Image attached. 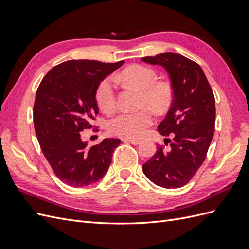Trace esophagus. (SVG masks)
<instances>
[{
  "instance_id": "34e87169",
  "label": "esophagus",
  "mask_w": 249,
  "mask_h": 249,
  "mask_svg": "<svg viewBox=\"0 0 249 249\" xmlns=\"http://www.w3.org/2000/svg\"><path fill=\"white\" fill-rule=\"evenodd\" d=\"M124 141L127 143H131L133 145L140 144V140H136V139H124Z\"/></svg>"
}]
</instances>
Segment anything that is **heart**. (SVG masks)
<instances>
[{
	"mask_svg": "<svg viewBox=\"0 0 249 249\" xmlns=\"http://www.w3.org/2000/svg\"><path fill=\"white\" fill-rule=\"evenodd\" d=\"M116 81H123L141 90L139 106H149L156 111H164L171 101V89L166 83L156 82V73L149 67L132 65L114 76ZM95 101L105 113H111L116 108V87L112 77L105 78L96 88ZM154 123V115L147 108L135 112H122L111 118L108 131L118 137L126 139L140 138Z\"/></svg>",
	"mask_w": 249,
	"mask_h": 249,
	"instance_id": "b5f03b06",
	"label": "heart"
}]
</instances>
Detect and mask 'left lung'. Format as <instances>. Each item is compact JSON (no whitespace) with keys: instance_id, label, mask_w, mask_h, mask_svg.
<instances>
[{"instance_id":"left-lung-1","label":"left lung","mask_w":249,"mask_h":249,"mask_svg":"<svg viewBox=\"0 0 249 249\" xmlns=\"http://www.w3.org/2000/svg\"><path fill=\"white\" fill-rule=\"evenodd\" d=\"M141 60L164 67L173 91L171 107L158 125L162 136L173 133L171 149L165 152L158 146L142 169L158 186L180 188L194 177L206 159L215 130V97L205 72L192 60L171 52Z\"/></svg>"}]
</instances>
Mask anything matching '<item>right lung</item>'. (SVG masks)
Returning <instances> with one entry per match:
<instances>
[{"instance_id": "obj_1", "label": "right lung", "mask_w": 249, "mask_h": 249, "mask_svg": "<svg viewBox=\"0 0 249 249\" xmlns=\"http://www.w3.org/2000/svg\"><path fill=\"white\" fill-rule=\"evenodd\" d=\"M124 62L70 60L53 67L37 89L33 108L36 136L53 171L66 185L93 184L109 169L120 140L106 138L88 146L80 133L92 127L99 113L97 86Z\"/></svg>"}]
</instances>
